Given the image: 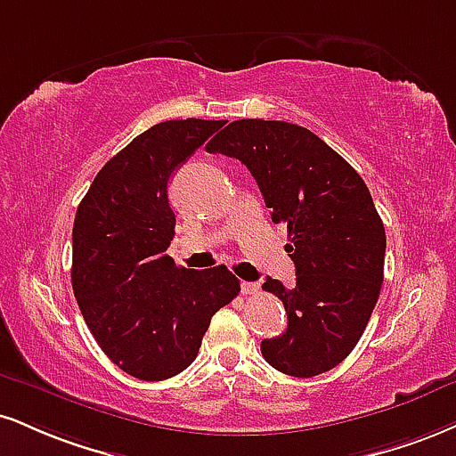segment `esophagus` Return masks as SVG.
Listing matches in <instances>:
<instances>
[{
  "label": "esophagus",
  "instance_id": "1",
  "mask_svg": "<svg viewBox=\"0 0 456 456\" xmlns=\"http://www.w3.org/2000/svg\"><path fill=\"white\" fill-rule=\"evenodd\" d=\"M240 287H242V293L244 295H255V293H259V284L256 282H242L240 284Z\"/></svg>",
  "mask_w": 456,
  "mask_h": 456
}]
</instances>
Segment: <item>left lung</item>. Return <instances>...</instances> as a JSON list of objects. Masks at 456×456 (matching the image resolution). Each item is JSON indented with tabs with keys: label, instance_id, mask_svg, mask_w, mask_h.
Wrapping results in <instances>:
<instances>
[{
	"label": "left lung",
	"instance_id": "1",
	"mask_svg": "<svg viewBox=\"0 0 456 456\" xmlns=\"http://www.w3.org/2000/svg\"><path fill=\"white\" fill-rule=\"evenodd\" d=\"M206 151L240 159L272 221L287 224L297 278L290 289L263 282L289 318L282 336L263 339V356L295 378L333 370L363 336L385 278V224L370 189L331 146L284 120H233Z\"/></svg>",
	"mask_w": 456,
	"mask_h": 456
}]
</instances>
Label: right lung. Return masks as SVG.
I'll return each instance as SVG.
<instances>
[{
  "label": "right lung",
  "instance_id": "obj_1",
  "mask_svg": "<svg viewBox=\"0 0 456 456\" xmlns=\"http://www.w3.org/2000/svg\"><path fill=\"white\" fill-rule=\"evenodd\" d=\"M223 125H155L110 159L76 210L71 287L78 308L108 359L140 380L186 370L212 316L240 293L224 265L186 270L167 255L175 227L169 175Z\"/></svg>",
  "mask_w": 456,
  "mask_h": 456
}]
</instances>
